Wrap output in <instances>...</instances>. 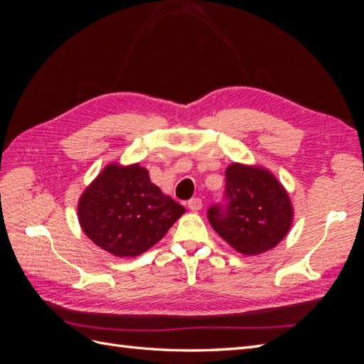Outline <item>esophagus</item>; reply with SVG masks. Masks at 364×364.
Segmentation results:
<instances>
[{
	"label": "esophagus",
	"mask_w": 364,
	"mask_h": 364,
	"mask_svg": "<svg viewBox=\"0 0 364 364\" xmlns=\"http://www.w3.org/2000/svg\"><path fill=\"white\" fill-rule=\"evenodd\" d=\"M202 206H203V203L199 197H194V199L188 200V208L191 209V211H199V209H202Z\"/></svg>",
	"instance_id": "34e87169"
}]
</instances>
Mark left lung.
Segmentation results:
<instances>
[{"instance_id": "obj_1", "label": "left lung", "mask_w": 364, "mask_h": 364, "mask_svg": "<svg viewBox=\"0 0 364 364\" xmlns=\"http://www.w3.org/2000/svg\"><path fill=\"white\" fill-rule=\"evenodd\" d=\"M225 203L208 209V220L228 245L243 255L273 249L287 235L293 206L284 186L261 167L230 164Z\"/></svg>"}]
</instances>
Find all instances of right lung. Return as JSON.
I'll list each match as a JSON object with an SVG mask.
<instances>
[{
  "label": "right lung",
  "mask_w": 364,
  "mask_h": 364,
  "mask_svg": "<svg viewBox=\"0 0 364 364\" xmlns=\"http://www.w3.org/2000/svg\"><path fill=\"white\" fill-rule=\"evenodd\" d=\"M77 213L87 238L127 258L155 246L185 208L151 183L139 164H109L83 191Z\"/></svg>",
  "instance_id": "right-lung-1"
}]
</instances>
